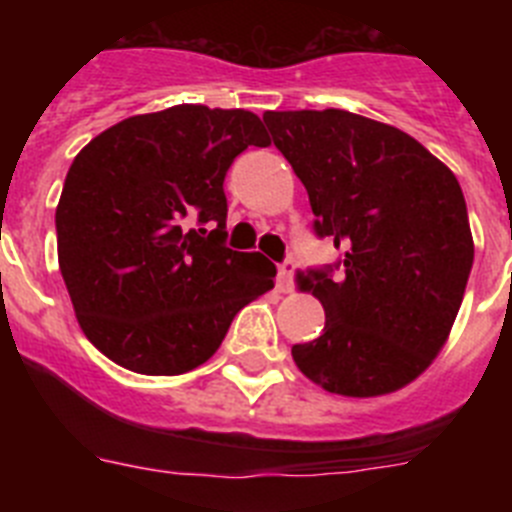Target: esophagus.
Instances as JSON below:
<instances>
[{"label":"esophagus","mask_w":512,"mask_h":512,"mask_svg":"<svg viewBox=\"0 0 512 512\" xmlns=\"http://www.w3.org/2000/svg\"><path fill=\"white\" fill-rule=\"evenodd\" d=\"M297 261L295 259H284L282 264H279V289L282 292H292L295 289V277H297Z\"/></svg>","instance_id":"esophagus-1"}]
</instances>
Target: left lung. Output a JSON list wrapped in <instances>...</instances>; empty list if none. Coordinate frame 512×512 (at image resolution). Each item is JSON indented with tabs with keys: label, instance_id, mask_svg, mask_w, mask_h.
<instances>
[{
	"label": "left lung",
	"instance_id": "8db88e82",
	"mask_svg": "<svg viewBox=\"0 0 512 512\" xmlns=\"http://www.w3.org/2000/svg\"><path fill=\"white\" fill-rule=\"evenodd\" d=\"M312 207L341 248L307 269L325 328L292 359L323 390L374 397L413 382L449 338L474 261L456 176L408 133L346 110L266 112Z\"/></svg>",
	"mask_w": 512,
	"mask_h": 512
}]
</instances>
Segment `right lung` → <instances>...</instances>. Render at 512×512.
I'll list each match as a JSON object with an SVG mask.
<instances>
[{"label": "right lung", "instance_id": "obj_1", "mask_svg": "<svg viewBox=\"0 0 512 512\" xmlns=\"http://www.w3.org/2000/svg\"><path fill=\"white\" fill-rule=\"evenodd\" d=\"M269 143L253 112L176 104L81 148L56 207L58 264L107 359L151 377L192 372L274 287L277 266L225 246L223 189L235 156Z\"/></svg>", "mask_w": 512, "mask_h": 512}]
</instances>
